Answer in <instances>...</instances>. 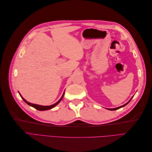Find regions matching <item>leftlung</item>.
<instances>
[{
  "label": "left lung",
  "mask_w": 152,
  "mask_h": 152,
  "mask_svg": "<svg viewBox=\"0 0 152 152\" xmlns=\"http://www.w3.org/2000/svg\"><path fill=\"white\" fill-rule=\"evenodd\" d=\"M133 98V96L131 98V99L129 101V102L127 103H126L125 104H124V105H122V106H121V107H117V108H107L108 110H118V109H119V108H122V107H125V106L126 105V104H127L129 103L130 102V101L132 99V98Z\"/></svg>",
  "instance_id": "left-lung-1"
}]
</instances>
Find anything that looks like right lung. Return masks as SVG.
Masks as SVG:
<instances>
[{
    "mask_svg": "<svg viewBox=\"0 0 152 152\" xmlns=\"http://www.w3.org/2000/svg\"><path fill=\"white\" fill-rule=\"evenodd\" d=\"M19 94H20V93H19ZM64 94H65V91H64V93H63V95H62V96H61V98L60 99H59V100L58 101V102H56V103H54V104H52V105H50V106H42V105H39V104H32V103H29V102H27L26 100H25L22 97L21 95L20 94V95L21 97L22 98V99H23L24 102H25L26 103L28 104V105L31 106V107H32L35 108L37 109V110H40V111H44V110H49V109H51V108H54V107H56V106L62 100V99H63V96H64Z\"/></svg>",
    "mask_w": 152,
    "mask_h": 152,
    "instance_id": "obj_1",
    "label": "right lung"
}]
</instances>
